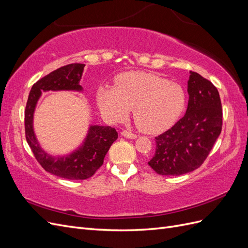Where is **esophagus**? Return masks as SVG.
Instances as JSON below:
<instances>
[{
  "label": "esophagus",
  "instance_id": "1",
  "mask_svg": "<svg viewBox=\"0 0 248 248\" xmlns=\"http://www.w3.org/2000/svg\"><path fill=\"white\" fill-rule=\"evenodd\" d=\"M121 134H122V136H123L124 138H127V139H137V138H138V136H137L136 133L130 132V131H127V130L122 131Z\"/></svg>",
  "mask_w": 248,
  "mask_h": 248
}]
</instances>
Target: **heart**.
<instances>
[{"mask_svg":"<svg viewBox=\"0 0 248 248\" xmlns=\"http://www.w3.org/2000/svg\"><path fill=\"white\" fill-rule=\"evenodd\" d=\"M102 114L120 120L133 109L139 128L146 132L167 129L181 116L186 104L183 87L148 72H127L119 76L115 88L102 87L97 93Z\"/></svg>","mask_w":248,"mask_h":248,"instance_id":"obj_1","label":"heart"}]
</instances>
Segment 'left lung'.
<instances>
[{
	"instance_id": "left-lung-1",
	"label": "left lung",
	"mask_w": 248,
	"mask_h": 248,
	"mask_svg": "<svg viewBox=\"0 0 248 248\" xmlns=\"http://www.w3.org/2000/svg\"><path fill=\"white\" fill-rule=\"evenodd\" d=\"M186 114L155 138L156 151L148 162L157 174L180 176L200 168L222 128L219 93L211 81L190 71Z\"/></svg>"
}]
</instances>
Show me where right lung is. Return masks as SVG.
<instances>
[{"instance_id":"obj_1","label":"right lung","mask_w":248,"mask_h":248,"mask_svg":"<svg viewBox=\"0 0 248 248\" xmlns=\"http://www.w3.org/2000/svg\"><path fill=\"white\" fill-rule=\"evenodd\" d=\"M85 64H69L50 72L33 85L25 110L26 139L40 166L52 175L69 180H85L92 177L102 164L118 132L110 126L94 125L89 129L84 144L77 151L63 157H52L44 152L33 129V116L42 91L74 90L81 91L79 80Z\"/></svg>"}]
</instances>
